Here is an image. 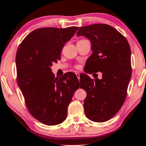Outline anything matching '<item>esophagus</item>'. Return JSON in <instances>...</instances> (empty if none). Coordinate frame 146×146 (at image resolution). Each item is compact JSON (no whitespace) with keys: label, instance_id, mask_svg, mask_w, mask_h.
I'll return each instance as SVG.
<instances>
[{"label":"esophagus","instance_id":"1","mask_svg":"<svg viewBox=\"0 0 146 146\" xmlns=\"http://www.w3.org/2000/svg\"><path fill=\"white\" fill-rule=\"evenodd\" d=\"M75 74H76V76L78 77V80H80V73H78V72H77L76 73H75Z\"/></svg>","mask_w":146,"mask_h":146}]
</instances>
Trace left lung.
Masks as SVG:
<instances>
[{
	"instance_id": "8db88e82",
	"label": "left lung",
	"mask_w": 146,
	"mask_h": 146,
	"mask_svg": "<svg viewBox=\"0 0 146 146\" xmlns=\"http://www.w3.org/2000/svg\"><path fill=\"white\" fill-rule=\"evenodd\" d=\"M77 36L88 38L92 45V54L85 66L89 71L86 73H102L101 79L96 74L94 80L86 74L82 75L80 88L87 94L85 114L93 122H106L118 112L126 99L132 73L131 47L123 35L108 24L81 27Z\"/></svg>"
}]
</instances>
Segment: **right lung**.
Wrapping results in <instances>:
<instances>
[{
    "mask_svg": "<svg viewBox=\"0 0 146 146\" xmlns=\"http://www.w3.org/2000/svg\"><path fill=\"white\" fill-rule=\"evenodd\" d=\"M79 27L42 28L31 32L17 49V84L26 106L35 119L48 126L66 118L68 105L80 88L76 75L55 78L51 66L60 59L63 47Z\"/></svg>",
    "mask_w": 146,
    "mask_h": 146,
    "instance_id": "add662e5",
    "label": "right lung"
}]
</instances>
